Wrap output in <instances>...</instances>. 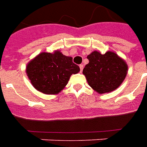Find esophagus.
Segmentation results:
<instances>
[{
    "label": "esophagus",
    "mask_w": 147,
    "mask_h": 147,
    "mask_svg": "<svg viewBox=\"0 0 147 147\" xmlns=\"http://www.w3.org/2000/svg\"><path fill=\"white\" fill-rule=\"evenodd\" d=\"M80 71L82 72V71H83V64H80Z\"/></svg>",
    "instance_id": "esophagus-1"
}]
</instances>
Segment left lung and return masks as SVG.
<instances>
[{
  "label": "left lung",
  "mask_w": 147,
  "mask_h": 147,
  "mask_svg": "<svg viewBox=\"0 0 147 147\" xmlns=\"http://www.w3.org/2000/svg\"><path fill=\"white\" fill-rule=\"evenodd\" d=\"M87 59L89 63L83 68V73L90 86L99 94L116 90L126 77L127 65L114 53L101 54L94 51Z\"/></svg>",
  "instance_id": "1"
}]
</instances>
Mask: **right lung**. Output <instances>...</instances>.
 Masks as SVG:
<instances>
[{
	"mask_svg": "<svg viewBox=\"0 0 147 147\" xmlns=\"http://www.w3.org/2000/svg\"><path fill=\"white\" fill-rule=\"evenodd\" d=\"M80 70L72 57L56 51L38 55L27 64L26 71L35 89L43 94H55L64 89L72 74Z\"/></svg>",
	"mask_w": 147,
	"mask_h": 147,
	"instance_id": "add662e5",
	"label": "right lung"
}]
</instances>
